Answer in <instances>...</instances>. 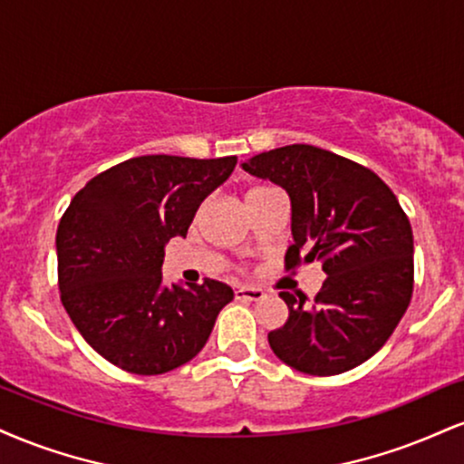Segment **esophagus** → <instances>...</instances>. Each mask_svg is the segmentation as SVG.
I'll return each mask as SVG.
<instances>
[{"instance_id": "1", "label": "esophagus", "mask_w": 464, "mask_h": 464, "mask_svg": "<svg viewBox=\"0 0 464 464\" xmlns=\"http://www.w3.org/2000/svg\"><path fill=\"white\" fill-rule=\"evenodd\" d=\"M264 295H266L264 289H259V287H237L236 289L237 300H261Z\"/></svg>"}]
</instances>
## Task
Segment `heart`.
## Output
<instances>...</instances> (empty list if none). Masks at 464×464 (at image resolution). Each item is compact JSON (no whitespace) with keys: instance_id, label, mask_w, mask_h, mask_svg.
Here are the masks:
<instances>
[{"instance_id":"obj_1","label":"heart","mask_w":464,"mask_h":464,"mask_svg":"<svg viewBox=\"0 0 464 464\" xmlns=\"http://www.w3.org/2000/svg\"><path fill=\"white\" fill-rule=\"evenodd\" d=\"M266 189H270V188H253V189H250V192H248V198H250V197H255V194L266 192Z\"/></svg>"}]
</instances>
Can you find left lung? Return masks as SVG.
<instances>
[{"instance_id": "left-lung-1", "label": "left lung", "mask_w": 464, "mask_h": 464, "mask_svg": "<svg viewBox=\"0 0 464 464\" xmlns=\"http://www.w3.org/2000/svg\"><path fill=\"white\" fill-rule=\"evenodd\" d=\"M242 169L270 179L292 200L285 267L322 261L326 281L309 303L281 292L289 317L267 333L294 370L334 376L387 343L412 295V228L392 188L365 166L311 144L259 153Z\"/></svg>"}]
</instances>
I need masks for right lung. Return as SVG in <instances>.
Wrapping results in <instances>:
<instances>
[{"label":"right lung","mask_w":464,"mask_h":464,"mask_svg":"<svg viewBox=\"0 0 464 464\" xmlns=\"http://www.w3.org/2000/svg\"><path fill=\"white\" fill-rule=\"evenodd\" d=\"M237 158L142 155L99 172L60 218V298L92 350L121 370L158 376L208 343L225 283L164 285L170 237H186L198 205L225 183Z\"/></svg>","instance_id":"right-lung-1"}]
</instances>
